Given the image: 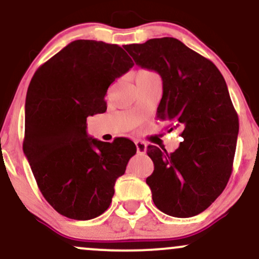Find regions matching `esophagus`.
<instances>
[{"mask_svg": "<svg viewBox=\"0 0 259 259\" xmlns=\"http://www.w3.org/2000/svg\"><path fill=\"white\" fill-rule=\"evenodd\" d=\"M135 145H136V151H138L139 154H145V153H146V151H147L146 142L141 141V140H136Z\"/></svg>", "mask_w": 259, "mask_h": 259, "instance_id": "1", "label": "esophagus"}]
</instances>
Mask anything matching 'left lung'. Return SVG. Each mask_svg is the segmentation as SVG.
Wrapping results in <instances>:
<instances>
[{
    "label": "left lung",
    "mask_w": 259,
    "mask_h": 259,
    "mask_svg": "<svg viewBox=\"0 0 259 259\" xmlns=\"http://www.w3.org/2000/svg\"><path fill=\"white\" fill-rule=\"evenodd\" d=\"M124 49L136 64L162 78L157 118L183 127L184 141L174 152L147 147L154 170L146 183L154 204L177 218L200 214L222 194L233 171L239 117L227 82L213 62L178 38H151Z\"/></svg>",
    "instance_id": "8db88e82"
}]
</instances>
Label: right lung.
Segmentation results:
<instances>
[{
    "label": "right lung",
    "instance_id": "right-lung-1",
    "mask_svg": "<svg viewBox=\"0 0 259 259\" xmlns=\"http://www.w3.org/2000/svg\"><path fill=\"white\" fill-rule=\"evenodd\" d=\"M133 65L118 45L75 40L32 76L23 150L41 194L67 218L89 221L102 214L115 180L136 153L132 140L103 142L86 133L89 115L106 112L109 85Z\"/></svg>",
    "mask_w": 259,
    "mask_h": 259
}]
</instances>
